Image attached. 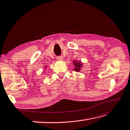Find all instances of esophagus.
<instances>
[{
	"instance_id": "34e87169",
	"label": "esophagus",
	"mask_w": 130,
	"mask_h": 130,
	"mask_svg": "<svg viewBox=\"0 0 130 130\" xmlns=\"http://www.w3.org/2000/svg\"><path fill=\"white\" fill-rule=\"evenodd\" d=\"M57 59L59 61H60V60H63V57L62 56H58L57 57Z\"/></svg>"
}]
</instances>
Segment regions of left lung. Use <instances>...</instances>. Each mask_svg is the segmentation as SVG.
Here are the masks:
<instances>
[{
  "label": "left lung",
  "mask_w": 130,
  "mask_h": 130,
  "mask_svg": "<svg viewBox=\"0 0 130 130\" xmlns=\"http://www.w3.org/2000/svg\"><path fill=\"white\" fill-rule=\"evenodd\" d=\"M74 63H75V70L76 71H77H77H80V67H81V62H74Z\"/></svg>",
  "instance_id": "1"
}]
</instances>
